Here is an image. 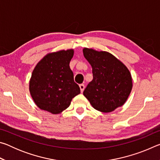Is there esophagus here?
Instances as JSON below:
<instances>
[{"label": "esophagus", "instance_id": "obj_1", "mask_svg": "<svg viewBox=\"0 0 160 160\" xmlns=\"http://www.w3.org/2000/svg\"><path fill=\"white\" fill-rule=\"evenodd\" d=\"M79 86H80L81 92H82L84 91V90H85V85H84V84H80Z\"/></svg>", "mask_w": 160, "mask_h": 160}]
</instances>
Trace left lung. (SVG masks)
Returning a JSON list of instances; mask_svg holds the SVG:
<instances>
[{
  "label": "left lung",
  "instance_id": "left-lung-1",
  "mask_svg": "<svg viewBox=\"0 0 160 160\" xmlns=\"http://www.w3.org/2000/svg\"><path fill=\"white\" fill-rule=\"evenodd\" d=\"M85 58L92 68L93 80L83 94L94 109L108 113L122 106L132 90L128 69L115 56L107 51L83 49Z\"/></svg>",
  "mask_w": 160,
  "mask_h": 160
}]
</instances>
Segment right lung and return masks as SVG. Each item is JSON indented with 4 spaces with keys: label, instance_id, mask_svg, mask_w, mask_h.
<instances>
[{
    "label": "right lung",
    "instance_id": "right-lung-1",
    "mask_svg": "<svg viewBox=\"0 0 160 160\" xmlns=\"http://www.w3.org/2000/svg\"><path fill=\"white\" fill-rule=\"evenodd\" d=\"M73 52L70 49L48 53L34 68L29 91L39 109L57 114L67 109L72 99L80 93L69 66Z\"/></svg>",
    "mask_w": 160,
    "mask_h": 160
}]
</instances>
